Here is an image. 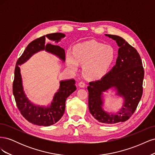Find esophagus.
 I'll list each match as a JSON object with an SVG mask.
<instances>
[{
	"label": "esophagus",
	"mask_w": 155,
	"mask_h": 155,
	"mask_svg": "<svg viewBox=\"0 0 155 155\" xmlns=\"http://www.w3.org/2000/svg\"><path fill=\"white\" fill-rule=\"evenodd\" d=\"M78 85H79V87H81V88H84V87H85V83H84L83 81H81V82H79V83Z\"/></svg>",
	"instance_id": "1"
}]
</instances>
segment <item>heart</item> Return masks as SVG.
Listing matches in <instances>:
<instances>
[{
  "instance_id": "b5f03b06",
  "label": "heart",
  "mask_w": 155,
  "mask_h": 155,
  "mask_svg": "<svg viewBox=\"0 0 155 155\" xmlns=\"http://www.w3.org/2000/svg\"><path fill=\"white\" fill-rule=\"evenodd\" d=\"M68 68L76 72L79 63L83 64V70L89 78L97 79L107 74L115 59V51L110 45L95 41L79 43L74 46V53H67Z\"/></svg>"
}]
</instances>
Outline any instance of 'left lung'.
I'll use <instances>...</instances> for the list:
<instances>
[{
    "mask_svg": "<svg viewBox=\"0 0 155 155\" xmlns=\"http://www.w3.org/2000/svg\"><path fill=\"white\" fill-rule=\"evenodd\" d=\"M114 40L118 46L116 64L100 80L91 81L87 87L88 109L99 122L112 124L127 120L134 113L143 93L144 70L138 51L122 37L105 34ZM114 91L116 97H121L123 104L116 114L103 109L105 92Z\"/></svg>",
    "mask_w": 155,
    "mask_h": 155,
    "instance_id": "obj_1",
    "label": "left lung"
}]
</instances>
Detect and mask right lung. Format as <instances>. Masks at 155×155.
Listing matches in <instances>:
<instances>
[{"label": "right lung", "instance_id": "add662e5", "mask_svg": "<svg viewBox=\"0 0 155 155\" xmlns=\"http://www.w3.org/2000/svg\"><path fill=\"white\" fill-rule=\"evenodd\" d=\"M65 37L62 33L47 34L37 39L27 46L24 52L18 58L15 68V77L13 83V94L18 110L29 122L39 126L47 127L53 125L61 118L65 110V102L67 97L76 90L74 79H65L59 82L58 91L55 93L53 100L47 105H39L30 101L27 97L22 85V79L19 65L29 60L35 54L40 51L54 55L64 63V50L58 45L45 43L47 38L58 43Z\"/></svg>", "mask_w": 155, "mask_h": 155}]
</instances>
